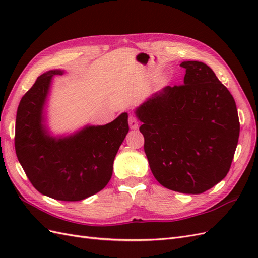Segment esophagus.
<instances>
[{
  "label": "esophagus",
  "instance_id": "obj_1",
  "mask_svg": "<svg viewBox=\"0 0 258 258\" xmlns=\"http://www.w3.org/2000/svg\"><path fill=\"white\" fill-rule=\"evenodd\" d=\"M139 126V120L136 117V115H130L129 116V127L130 129H137Z\"/></svg>",
  "mask_w": 258,
  "mask_h": 258
}]
</instances>
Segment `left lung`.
Segmentation results:
<instances>
[{"label": "left lung", "instance_id": "left-lung-1", "mask_svg": "<svg viewBox=\"0 0 258 258\" xmlns=\"http://www.w3.org/2000/svg\"><path fill=\"white\" fill-rule=\"evenodd\" d=\"M184 84L140 105L144 152L166 188L201 194L227 175L240 134L235 99L204 62L184 61Z\"/></svg>", "mask_w": 258, "mask_h": 258}]
</instances>
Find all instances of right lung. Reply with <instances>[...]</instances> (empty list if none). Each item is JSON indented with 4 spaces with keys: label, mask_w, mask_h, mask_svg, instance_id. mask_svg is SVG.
<instances>
[{
    "label": "right lung",
    "mask_w": 258,
    "mask_h": 258,
    "mask_svg": "<svg viewBox=\"0 0 258 258\" xmlns=\"http://www.w3.org/2000/svg\"><path fill=\"white\" fill-rule=\"evenodd\" d=\"M42 74L20 100L15 128V150L35 189L61 201H80L110 182L114 158L129 131L128 114L104 126H86L74 135L51 137L43 110L52 76Z\"/></svg>",
    "instance_id": "1"
}]
</instances>
